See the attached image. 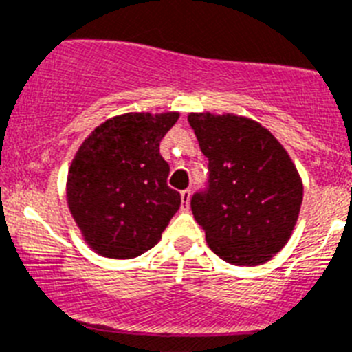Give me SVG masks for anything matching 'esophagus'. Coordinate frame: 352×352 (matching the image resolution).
<instances>
[{
  "label": "esophagus",
  "mask_w": 352,
  "mask_h": 352,
  "mask_svg": "<svg viewBox=\"0 0 352 352\" xmlns=\"http://www.w3.org/2000/svg\"><path fill=\"white\" fill-rule=\"evenodd\" d=\"M180 198H182V210H188L189 199H191V191H189V189H184V191H180Z\"/></svg>",
  "instance_id": "1"
}]
</instances>
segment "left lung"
I'll use <instances>...</instances> for the list:
<instances>
[{"mask_svg": "<svg viewBox=\"0 0 352 352\" xmlns=\"http://www.w3.org/2000/svg\"><path fill=\"white\" fill-rule=\"evenodd\" d=\"M208 188L191 210L208 247L231 265L267 263L287 243L298 221L303 184L286 148L259 122L233 113H189Z\"/></svg>", "mask_w": 352, "mask_h": 352, "instance_id": "8db88e82", "label": "left lung"}]
</instances>
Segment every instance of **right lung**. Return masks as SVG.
Returning a JSON list of instances; mask_svg holds the SVG:
<instances>
[{
    "label": "right lung",
    "mask_w": 352,
    "mask_h": 352,
    "mask_svg": "<svg viewBox=\"0 0 352 352\" xmlns=\"http://www.w3.org/2000/svg\"><path fill=\"white\" fill-rule=\"evenodd\" d=\"M179 112H131L98 126L69 164L66 199L87 245L131 259L156 245L180 207L160 142Z\"/></svg>",
    "instance_id": "1"
}]
</instances>
